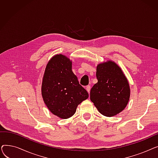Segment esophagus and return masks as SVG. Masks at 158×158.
<instances>
[{
	"mask_svg": "<svg viewBox=\"0 0 158 158\" xmlns=\"http://www.w3.org/2000/svg\"><path fill=\"white\" fill-rule=\"evenodd\" d=\"M90 89H91V86H90L89 85L86 86V91H87V92H88V94H89V92H90Z\"/></svg>",
	"mask_w": 158,
	"mask_h": 158,
	"instance_id": "34e87169",
	"label": "esophagus"
}]
</instances>
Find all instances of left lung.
Returning a JSON list of instances; mask_svg holds the SVG:
<instances>
[{"mask_svg": "<svg viewBox=\"0 0 158 158\" xmlns=\"http://www.w3.org/2000/svg\"><path fill=\"white\" fill-rule=\"evenodd\" d=\"M97 83L90 91V100L106 117H113L127 106L131 90L128 80L120 66L108 60L97 66Z\"/></svg>", "mask_w": 158, "mask_h": 158, "instance_id": "8db88e82", "label": "left lung"}]
</instances>
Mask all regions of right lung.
Masks as SVG:
<instances>
[{
  "instance_id": "right-lung-1",
  "label": "right lung",
  "mask_w": 158,
  "mask_h": 158,
  "mask_svg": "<svg viewBox=\"0 0 158 158\" xmlns=\"http://www.w3.org/2000/svg\"><path fill=\"white\" fill-rule=\"evenodd\" d=\"M72 64L66 56H54L46 66L41 84L45 105L52 114L63 119L72 117L78 105L88 98L87 91L73 73Z\"/></svg>"
}]
</instances>
